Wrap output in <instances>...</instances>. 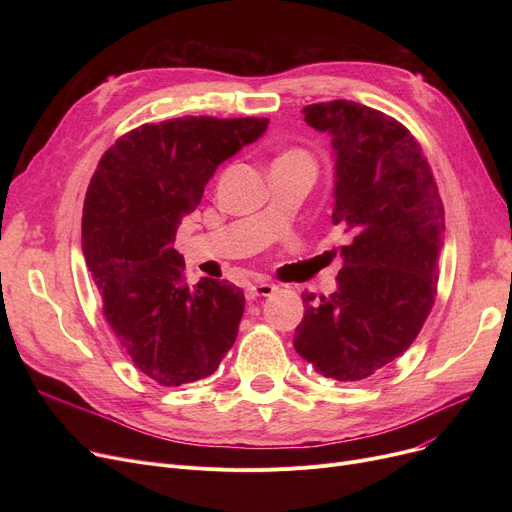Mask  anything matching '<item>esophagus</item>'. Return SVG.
I'll list each match as a JSON object with an SVG mask.
<instances>
[{"mask_svg": "<svg viewBox=\"0 0 512 512\" xmlns=\"http://www.w3.org/2000/svg\"><path fill=\"white\" fill-rule=\"evenodd\" d=\"M278 290L276 284H270V282H257V284H251L247 288V297L249 299H257V297H270V294H274Z\"/></svg>", "mask_w": 512, "mask_h": 512, "instance_id": "34e87169", "label": "esophagus"}]
</instances>
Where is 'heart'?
Wrapping results in <instances>:
<instances>
[{
    "mask_svg": "<svg viewBox=\"0 0 512 512\" xmlns=\"http://www.w3.org/2000/svg\"><path fill=\"white\" fill-rule=\"evenodd\" d=\"M274 164H292V166H305V168L315 170V159H313V155H311L309 151L301 149V147H288V149H284V151L276 157Z\"/></svg>",
    "mask_w": 512,
    "mask_h": 512,
    "instance_id": "1",
    "label": "heart"
}]
</instances>
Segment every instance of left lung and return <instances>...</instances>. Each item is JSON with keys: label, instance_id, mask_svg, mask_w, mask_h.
Listing matches in <instances>:
<instances>
[{"label": "left lung", "instance_id": "1", "mask_svg": "<svg viewBox=\"0 0 512 512\" xmlns=\"http://www.w3.org/2000/svg\"><path fill=\"white\" fill-rule=\"evenodd\" d=\"M303 114L332 134V222L351 240L338 290L303 294L294 348L324 378L359 382L405 353L434 307L444 205L421 145L392 116L346 99Z\"/></svg>", "mask_w": 512, "mask_h": 512}]
</instances>
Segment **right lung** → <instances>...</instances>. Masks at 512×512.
Segmentation results:
<instances>
[{
	"mask_svg": "<svg viewBox=\"0 0 512 512\" xmlns=\"http://www.w3.org/2000/svg\"><path fill=\"white\" fill-rule=\"evenodd\" d=\"M267 118L184 116L126 132L99 159L83 207V253L103 317L134 367L161 386L207 378L232 348L245 294L184 280L174 249L222 161L257 141Z\"/></svg>",
	"mask_w": 512,
	"mask_h": 512,
	"instance_id": "1",
	"label": "right lung"
}]
</instances>
